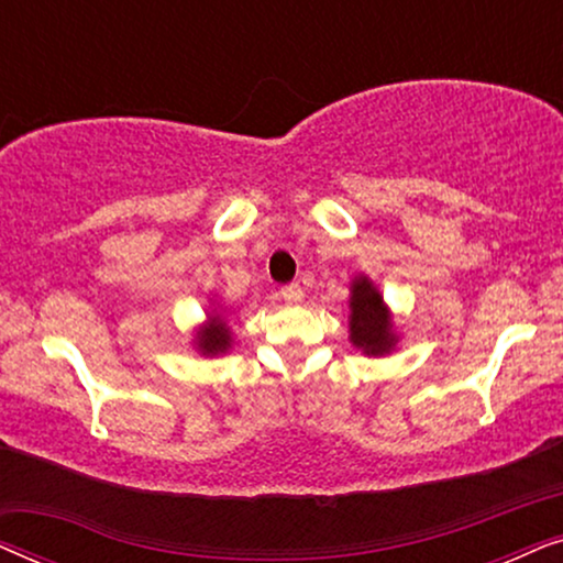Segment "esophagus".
I'll return each instance as SVG.
<instances>
[{
  "label": "esophagus",
  "mask_w": 563,
  "mask_h": 563,
  "mask_svg": "<svg viewBox=\"0 0 563 563\" xmlns=\"http://www.w3.org/2000/svg\"><path fill=\"white\" fill-rule=\"evenodd\" d=\"M282 297L287 299L289 305H297V302H302L305 291H302V287H299V284H287V287H282Z\"/></svg>",
  "instance_id": "esophagus-1"
}]
</instances>
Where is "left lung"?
<instances>
[{"label": "left lung", "mask_w": 563, "mask_h": 563, "mask_svg": "<svg viewBox=\"0 0 563 563\" xmlns=\"http://www.w3.org/2000/svg\"><path fill=\"white\" fill-rule=\"evenodd\" d=\"M351 343L366 356H384L395 349L397 335L391 314L384 305L379 289L368 276H356L351 282Z\"/></svg>", "instance_id": "obj_1"}]
</instances>
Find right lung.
<instances>
[{
    "mask_svg": "<svg viewBox=\"0 0 563 563\" xmlns=\"http://www.w3.org/2000/svg\"><path fill=\"white\" fill-rule=\"evenodd\" d=\"M230 343H233V333H230L225 318L212 312L210 318H207V325L197 333L199 353H202V356H220V353H225L230 349Z\"/></svg>",
    "mask_w": 563,
    "mask_h": 563,
    "instance_id": "1",
    "label": "right lung"
}]
</instances>
